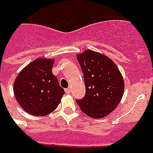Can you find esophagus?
I'll return each mask as SVG.
<instances>
[{
  "label": "esophagus",
  "instance_id": "1",
  "mask_svg": "<svg viewBox=\"0 0 153 153\" xmlns=\"http://www.w3.org/2000/svg\"><path fill=\"white\" fill-rule=\"evenodd\" d=\"M65 93H66V94H70V93H71V88H65Z\"/></svg>",
  "mask_w": 153,
  "mask_h": 153
}]
</instances>
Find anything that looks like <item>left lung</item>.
<instances>
[{
    "label": "left lung",
    "instance_id": "1",
    "mask_svg": "<svg viewBox=\"0 0 153 153\" xmlns=\"http://www.w3.org/2000/svg\"><path fill=\"white\" fill-rule=\"evenodd\" d=\"M83 73L86 95L76 100L91 118H103L114 110L124 92V79L117 65L100 52L86 50L76 55Z\"/></svg>",
    "mask_w": 153,
    "mask_h": 153
}]
</instances>
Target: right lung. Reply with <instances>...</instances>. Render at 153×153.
Returning a JSON list of instances; mask_svg holds the SVG:
<instances>
[{
	"label": "right lung",
	"mask_w": 153,
	"mask_h": 153,
	"mask_svg": "<svg viewBox=\"0 0 153 153\" xmlns=\"http://www.w3.org/2000/svg\"><path fill=\"white\" fill-rule=\"evenodd\" d=\"M53 58L39 57L27 65L13 82V93L20 107L35 116L54 111L65 94L52 74Z\"/></svg>",
	"instance_id": "1"
}]
</instances>
